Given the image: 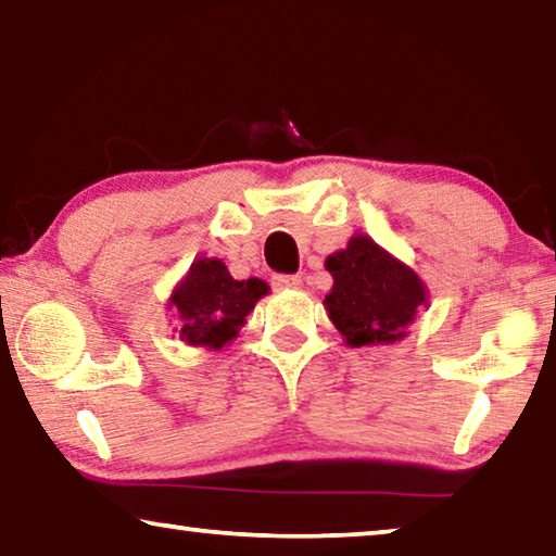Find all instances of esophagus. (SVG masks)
I'll return each mask as SVG.
<instances>
[{
  "label": "esophagus",
  "instance_id": "1",
  "mask_svg": "<svg viewBox=\"0 0 556 556\" xmlns=\"http://www.w3.org/2000/svg\"><path fill=\"white\" fill-rule=\"evenodd\" d=\"M271 285H275L277 289H299L301 277L299 275H275L271 277Z\"/></svg>",
  "mask_w": 556,
  "mask_h": 556
}]
</instances>
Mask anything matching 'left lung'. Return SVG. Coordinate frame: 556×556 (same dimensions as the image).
Here are the masks:
<instances>
[{
	"mask_svg": "<svg viewBox=\"0 0 556 556\" xmlns=\"http://www.w3.org/2000/svg\"><path fill=\"white\" fill-rule=\"evenodd\" d=\"M326 269L333 275L326 312L355 348L400 341L417 308L427 304L419 277L365 235L328 257Z\"/></svg>",
	"mask_w": 556,
	"mask_h": 556,
	"instance_id": "left-lung-1",
	"label": "left lung"
}]
</instances>
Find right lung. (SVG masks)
Listing matches in <instances>:
<instances>
[{
	"instance_id": "add662e5",
	"label": "right lung",
	"mask_w": 556,
	"mask_h": 556,
	"mask_svg": "<svg viewBox=\"0 0 556 556\" xmlns=\"http://www.w3.org/2000/svg\"><path fill=\"white\" fill-rule=\"evenodd\" d=\"M262 294H267L262 279L238 281L220 260H195L172 296L181 318V338L191 345L223 348L238 336Z\"/></svg>"
}]
</instances>
